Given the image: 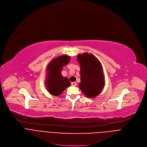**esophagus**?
Returning a JSON list of instances; mask_svg holds the SVG:
<instances>
[{
    "label": "esophagus",
    "mask_w": 147,
    "mask_h": 147,
    "mask_svg": "<svg viewBox=\"0 0 147 147\" xmlns=\"http://www.w3.org/2000/svg\"><path fill=\"white\" fill-rule=\"evenodd\" d=\"M71 84L73 86H76V82H72L71 83Z\"/></svg>",
    "instance_id": "34e87169"
}]
</instances>
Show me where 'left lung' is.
<instances>
[{"instance_id":"left-lung-1","label":"left lung","mask_w":147,"mask_h":147,"mask_svg":"<svg viewBox=\"0 0 147 147\" xmlns=\"http://www.w3.org/2000/svg\"><path fill=\"white\" fill-rule=\"evenodd\" d=\"M77 59L80 66L79 87L88 98H95L101 93L105 84L102 65L91 53L79 54Z\"/></svg>"}]
</instances>
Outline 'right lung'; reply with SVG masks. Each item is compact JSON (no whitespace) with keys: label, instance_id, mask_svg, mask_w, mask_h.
<instances>
[{"label":"right lung","instance_id":"add662e5","mask_svg":"<svg viewBox=\"0 0 147 147\" xmlns=\"http://www.w3.org/2000/svg\"><path fill=\"white\" fill-rule=\"evenodd\" d=\"M70 61V57L67 55L59 56L51 61L47 67L46 85L50 94L58 96L69 87L71 82L69 79L61 75V71Z\"/></svg>","mask_w":147,"mask_h":147}]
</instances>
